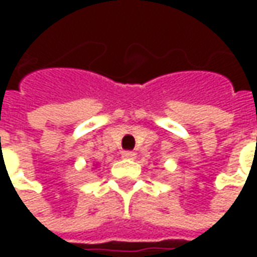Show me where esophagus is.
Here are the masks:
<instances>
[{
  "instance_id": "obj_1",
  "label": "esophagus",
  "mask_w": 257,
  "mask_h": 257,
  "mask_svg": "<svg viewBox=\"0 0 257 257\" xmlns=\"http://www.w3.org/2000/svg\"><path fill=\"white\" fill-rule=\"evenodd\" d=\"M121 157L125 159V160H134L136 159V153L134 152H123Z\"/></svg>"
}]
</instances>
